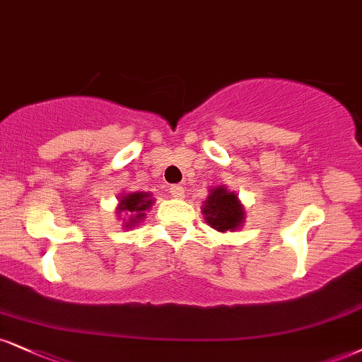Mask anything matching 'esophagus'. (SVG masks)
<instances>
[{
	"instance_id": "esophagus-1",
	"label": "esophagus",
	"mask_w": 362,
	"mask_h": 362,
	"mask_svg": "<svg viewBox=\"0 0 362 362\" xmlns=\"http://www.w3.org/2000/svg\"><path fill=\"white\" fill-rule=\"evenodd\" d=\"M170 194L173 199H184L185 197V189L182 185H172L170 187Z\"/></svg>"
}]
</instances>
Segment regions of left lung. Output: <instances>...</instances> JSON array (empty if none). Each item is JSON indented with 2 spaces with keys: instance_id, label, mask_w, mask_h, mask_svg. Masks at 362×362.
Listing matches in <instances>:
<instances>
[{
  "instance_id": "1",
  "label": "left lung",
  "mask_w": 362,
  "mask_h": 362,
  "mask_svg": "<svg viewBox=\"0 0 362 362\" xmlns=\"http://www.w3.org/2000/svg\"><path fill=\"white\" fill-rule=\"evenodd\" d=\"M202 216L212 229L219 233H234L245 223V206L236 192L226 185L211 187L207 199L202 204Z\"/></svg>"
}]
</instances>
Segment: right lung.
Listing matches in <instances>:
<instances>
[{
  "mask_svg": "<svg viewBox=\"0 0 362 362\" xmlns=\"http://www.w3.org/2000/svg\"><path fill=\"white\" fill-rule=\"evenodd\" d=\"M155 204L150 192H129L121 194L117 199L116 214L123 221L124 229H132L146 217V211Z\"/></svg>",
  "mask_w": 362,
  "mask_h": 362,
  "instance_id": "right-lung-1",
  "label": "right lung"
}]
</instances>
